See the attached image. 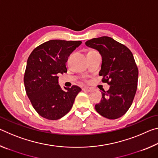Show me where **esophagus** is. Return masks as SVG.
I'll return each instance as SVG.
<instances>
[{"label":"esophagus","instance_id":"obj_1","mask_svg":"<svg viewBox=\"0 0 158 158\" xmlns=\"http://www.w3.org/2000/svg\"><path fill=\"white\" fill-rule=\"evenodd\" d=\"M82 90H84V91L89 92V91H90V90H91V88H90V87H83Z\"/></svg>","mask_w":158,"mask_h":158}]
</instances>
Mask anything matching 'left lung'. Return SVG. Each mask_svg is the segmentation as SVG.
I'll use <instances>...</instances> for the list:
<instances>
[{"label":"left lung","instance_id":"left-lung-1","mask_svg":"<svg viewBox=\"0 0 158 158\" xmlns=\"http://www.w3.org/2000/svg\"><path fill=\"white\" fill-rule=\"evenodd\" d=\"M87 47L98 50L102 58V81L110 85L102 92V100L95 106L101 116L116 119L126 113L137 89L139 70L132 53L111 37L103 36L85 42Z\"/></svg>","mask_w":158,"mask_h":158}]
</instances>
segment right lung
Here are the masks:
<instances>
[{"mask_svg":"<svg viewBox=\"0 0 158 158\" xmlns=\"http://www.w3.org/2000/svg\"><path fill=\"white\" fill-rule=\"evenodd\" d=\"M81 41L52 40L39 45L29 56L23 77L26 94L37 114L48 120H58L73 107L81 88L61 89L58 73H67L65 63Z\"/></svg>","mask_w":158,"mask_h":158,"instance_id":"right-lung-1","label":"right lung"}]
</instances>
